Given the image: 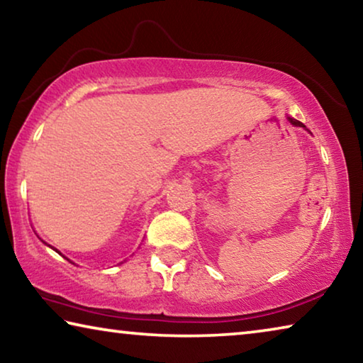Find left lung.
I'll use <instances>...</instances> for the list:
<instances>
[{"label": "left lung", "mask_w": 363, "mask_h": 363, "mask_svg": "<svg viewBox=\"0 0 363 363\" xmlns=\"http://www.w3.org/2000/svg\"><path fill=\"white\" fill-rule=\"evenodd\" d=\"M290 121L293 123V125H294V126H301V128H306V126L303 125V123H301V121H298V120H294V118H290Z\"/></svg>", "instance_id": "1"}]
</instances>
